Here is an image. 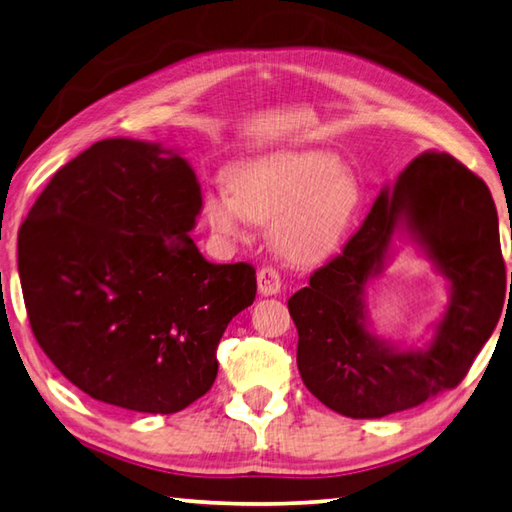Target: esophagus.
I'll return each instance as SVG.
<instances>
[{
	"mask_svg": "<svg viewBox=\"0 0 512 512\" xmlns=\"http://www.w3.org/2000/svg\"><path fill=\"white\" fill-rule=\"evenodd\" d=\"M257 284H259V293H262L264 297H273L277 293H282V277H279L277 270L270 266L259 270Z\"/></svg>",
	"mask_w": 512,
	"mask_h": 512,
	"instance_id": "34e87169",
	"label": "esophagus"
}]
</instances>
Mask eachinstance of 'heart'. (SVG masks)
<instances>
[{"instance_id": "b5f03b06", "label": "heart", "mask_w": 512, "mask_h": 512, "mask_svg": "<svg viewBox=\"0 0 512 512\" xmlns=\"http://www.w3.org/2000/svg\"><path fill=\"white\" fill-rule=\"evenodd\" d=\"M230 190H210L202 215L210 233L237 242L250 222L270 225L277 253L299 266L324 262L359 208V184L330 150H282L228 170Z\"/></svg>"}]
</instances>
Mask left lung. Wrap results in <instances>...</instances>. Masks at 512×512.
Segmentation results:
<instances>
[{
    "label": "left lung",
    "instance_id": "1",
    "mask_svg": "<svg viewBox=\"0 0 512 512\" xmlns=\"http://www.w3.org/2000/svg\"><path fill=\"white\" fill-rule=\"evenodd\" d=\"M408 238L449 282V302L422 347L379 338L365 293ZM512 284V275H510ZM506 266L488 186L448 153L415 157L384 186L342 253L288 299L297 368L319 402L353 419L386 417L455 388L499 322Z\"/></svg>",
    "mask_w": 512,
    "mask_h": 512
}]
</instances>
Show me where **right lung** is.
<instances>
[{"instance_id": "1", "label": "right lung", "mask_w": 512, "mask_h": 512, "mask_svg": "<svg viewBox=\"0 0 512 512\" xmlns=\"http://www.w3.org/2000/svg\"><path fill=\"white\" fill-rule=\"evenodd\" d=\"M202 186L177 148L102 139L30 208L17 264L30 328L88 397L170 415L206 395L217 344L257 293L250 264H210L193 237Z\"/></svg>"}]
</instances>
